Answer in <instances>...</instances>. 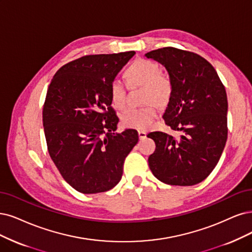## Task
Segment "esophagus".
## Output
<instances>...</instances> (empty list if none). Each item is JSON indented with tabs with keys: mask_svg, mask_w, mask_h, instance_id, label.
<instances>
[{
	"mask_svg": "<svg viewBox=\"0 0 252 252\" xmlns=\"http://www.w3.org/2000/svg\"><path fill=\"white\" fill-rule=\"evenodd\" d=\"M146 132H144V131H138V136H139V138L140 139H144V138H146Z\"/></svg>",
	"mask_w": 252,
	"mask_h": 252,
	"instance_id": "34e87169",
	"label": "esophagus"
}]
</instances>
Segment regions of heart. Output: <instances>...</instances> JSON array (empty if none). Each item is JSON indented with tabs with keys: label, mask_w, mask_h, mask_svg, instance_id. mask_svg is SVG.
I'll list each match as a JSON object with an SVG mask.
<instances>
[{
	"label": "heart",
	"mask_w": 252,
	"mask_h": 252,
	"mask_svg": "<svg viewBox=\"0 0 252 252\" xmlns=\"http://www.w3.org/2000/svg\"><path fill=\"white\" fill-rule=\"evenodd\" d=\"M126 78L132 87H144V101L150 104L143 108H131L121 115V124L126 127L143 131L150 127L157 117L155 104L165 106L172 95V82L167 74L160 72L158 64L147 59H137L126 68ZM111 100L116 108L126 105V89L118 79L110 86Z\"/></svg>",
	"instance_id": "heart-1"
}]
</instances>
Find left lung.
Returning a JSON list of instances; mask_svg holds the SVG:
<instances>
[{"label":"left lung","mask_w":252,"mask_h":252,"mask_svg":"<svg viewBox=\"0 0 252 252\" xmlns=\"http://www.w3.org/2000/svg\"><path fill=\"white\" fill-rule=\"evenodd\" d=\"M163 64L172 82V95L163 118L180 136L147 135L156 143L148 165L168 185L193 186L215 168L227 139V96L217 71L201 56L180 49L145 54Z\"/></svg>","instance_id":"1"}]
</instances>
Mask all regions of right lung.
I'll return each instance as SVG.
<instances>
[{
  "label": "right lung",
  "instance_id": "right-lung-1",
  "mask_svg": "<svg viewBox=\"0 0 252 252\" xmlns=\"http://www.w3.org/2000/svg\"><path fill=\"white\" fill-rule=\"evenodd\" d=\"M134 51L88 55L55 73L46 92L42 123L51 159L62 178L84 194L106 192L123 176L138 132L114 133L119 118L110 86Z\"/></svg>",
  "mask_w": 252,
  "mask_h": 252
}]
</instances>
